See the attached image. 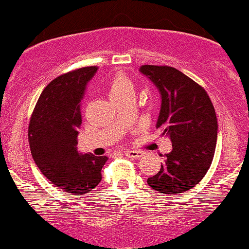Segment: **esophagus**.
<instances>
[{
    "label": "esophagus",
    "mask_w": 249,
    "mask_h": 249,
    "mask_svg": "<svg viewBox=\"0 0 249 249\" xmlns=\"http://www.w3.org/2000/svg\"><path fill=\"white\" fill-rule=\"evenodd\" d=\"M124 154L126 157H129V158H140V157L142 156V153L140 151H125Z\"/></svg>",
    "instance_id": "esophagus-1"
}]
</instances>
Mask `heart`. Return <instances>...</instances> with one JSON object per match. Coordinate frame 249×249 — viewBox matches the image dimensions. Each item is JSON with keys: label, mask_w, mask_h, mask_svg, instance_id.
<instances>
[{"label": "heart", "mask_w": 249, "mask_h": 249, "mask_svg": "<svg viewBox=\"0 0 249 249\" xmlns=\"http://www.w3.org/2000/svg\"><path fill=\"white\" fill-rule=\"evenodd\" d=\"M129 93H134L132 81L124 74H115L110 83L108 84V95H109L110 100L114 102V101L127 96Z\"/></svg>", "instance_id": "obj_1"}]
</instances>
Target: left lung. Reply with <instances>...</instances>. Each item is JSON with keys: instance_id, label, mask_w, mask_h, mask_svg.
<instances>
[{"instance_id": "1", "label": "left lung", "mask_w": 249, "mask_h": 249, "mask_svg": "<svg viewBox=\"0 0 249 249\" xmlns=\"http://www.w3.org/2000/svg\"><path fill=\"white\" fill-rule=\"evenodd\" d=\"M140 71L160 93L157 129L173 143L147 183L161 195L182 194L204 178L213 160L218 137L213 103L202 86L173 67L142 66Z\"/></svg>"}]
</instances>
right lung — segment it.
Segmentation results:
<instances>
[{
	"instance_id": "obj_1",
	"label": "right lung",
	"mask_w": 249,
	"mask_h": 249,
	"mask_svg": "<svg viewBox=\"0 0 249 249\" xmlns=\"http://www.w3.org/2000/svg\"><path fill=\"white\" fill-rule=\"evenodd\" d=\"M97 67H85L58 76L38 97L29 124L31 156L41 173L58 189L80 196L102 178L106 156L79 153L81 100Z\"/></svg>"
}]
</instances>
